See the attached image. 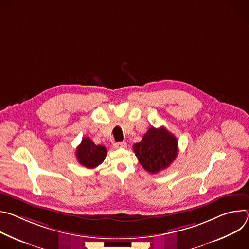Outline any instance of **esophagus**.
<instances>
[{
  "label": "esophagus",
  "instance_id": "obj_1",
  "mask_svg": "<svg viewBox=\"0 0 249 249\" xmlns=\"http://www.w3.org/2000/svg\"><path fill=\"white\" fill-rule=\"evenodd\" d=\"M127 147V144L125 142H117V143L113 144L114 149H125Z\"/></svg>",
  "mask_w": 249,
  "mask_h": 249
}]
</instances>
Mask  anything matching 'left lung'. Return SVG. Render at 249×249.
Here are the masks:
<instances>
[{"mask_svg":"<svg viewBox=\"0 0 249 249\" xmlns=\"http://www.w3.org/2000/svg\"><path fill=\"white\" fill-rule=\"evenodd\" d=\"M178 143L175 136L164 127H152L133 146L139 162L147 171L158 173L167 168L178 155Z\"/></svg>","mask_w":249,"mask_h":249,"instance_id":"obj_1","label":"left lung"}]
</instances>
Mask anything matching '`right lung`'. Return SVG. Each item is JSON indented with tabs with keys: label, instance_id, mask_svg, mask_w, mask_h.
Returning <instances> with one entry per match:
<instances>
[{
	"label": "right lung",
	"instance_id": "add662e5",
	"mask_svg": "<svg viewBox=\"0 0 249 249\" xmlns=\"http://www.w3.org/2000/svg\"><path fill=\"white\" fill-rule=\"evenodd\" d=\"M106 154L107 150L104 146L95 145L92 140L85 137L77 148L76 157L82 165L87 168H94L104 160Z\"/></svg>",
	"mask_w": 249,
	"mask_h": 249
}]
</instances>
